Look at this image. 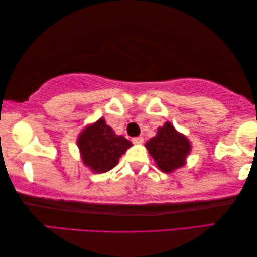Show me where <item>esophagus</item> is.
<instances>
[{"mask_svg": "<svg viewBox=\"0 0 257 257\" xmlns=\"http://www.w3.org/2000/svg\"><path fill=\"white\" fill-rule=\"evenodd\" d=\"M132 142H133V144H136V145H140V144H142V142H144V138L136 137V138H133V139H132Z\"/></svg>", "mask_w": 257, "mask_h": 257, "instance_id": "1", "label": "esophagus"}]
</instances>
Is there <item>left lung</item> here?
I'll return each mask as SVG.
<instances>
[{"label":"left lung","instance_id":"obj_1","mask_svg":"<svg viewBox=\"0 0 257 257\" xmlns=\"http://www.w3.org/2000/svg\"><path fill=\"white\" fill-rule=\"evenodd\" d=\"M145 146L157 167L165 173L184 167L192 149L187 138L177 131L169 121L159 127L156 136L146 142Z\"/></svg>","mask_w":257,"mask_h":257}]
</instances>
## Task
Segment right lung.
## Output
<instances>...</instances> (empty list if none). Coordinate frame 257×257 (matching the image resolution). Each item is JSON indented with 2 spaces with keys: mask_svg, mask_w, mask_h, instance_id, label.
<instances>
[{
  "mask_svg": "<svg viewBox=\"0 0 257 257\" xmlns=\"http://www.w3.org/2000/svg\"><path fill=\"white\" fill-rule=\"evenodd\" d=\"M77 144L84 164L95 173L115 168L120 156L132 146L126 138L117 136L103 118L86 126L79 134Z\"/></svg>",
  "mask_w": 257,
  "mask_h": 257,
  "instance_id": "1",
  "label": "right lung"
}]
</instances>
